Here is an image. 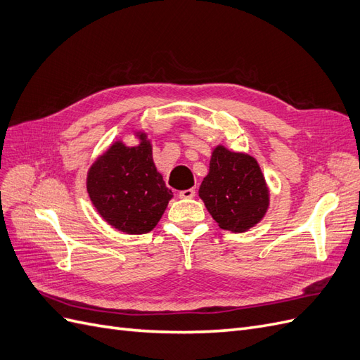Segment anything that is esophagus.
<instances>
[{
	"mask_svg": "<svg viewBox=\"0 0 360 360\" xmlns=\"http://www.w3.org/2000/svg\"><path fill=\"white\" fill-rule=\"evenodd\" d=\"M179 197L183 198V200H191V198L195 197V189L191 188V189H186V191H180Z\"/></svg>",
	"mask_w": 360,
	"mask_h": 360,
	"instance_id": "1",
	"label": "esophagus"
}]
</instances>
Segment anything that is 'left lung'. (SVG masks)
I'll return each instance as SVG.
<instances>
[{
  "label": "left lung",
  "mask_w": 360,
  "mask_h": 360,
  "mask_svg": "<svg viewBox=\"0 0 360 360\" xmlns=\"http://www.w3.org/2000/svg\"><path fill=\"white\" fill-rule=\"evenodd\" d=\"M198 193L217 225L233 233L255 226L264 217L270 201L258 162L224 146L212 151L209 174Z\"/></svg>",
  "instance_id": "8db88e82"
}]
</instances>
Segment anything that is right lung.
Here are the masks:
<instances>
[{"label":"right lung","instance_id":"obj_1","mask_svg":"<svg viewBox=\"0 0 360 360\" xmlns=\"http://www.w3.org/2000/svg\"><path fill=\"white\" fill-rule=\"evenodd\" d=\"M136 138L135 147L115 141L86 174V191L97 213L126 234L153 230L172 198L156 169L147 135L136 132Z\"/></svg>","mask_w":360,"mask_h":360}]
</instances>
